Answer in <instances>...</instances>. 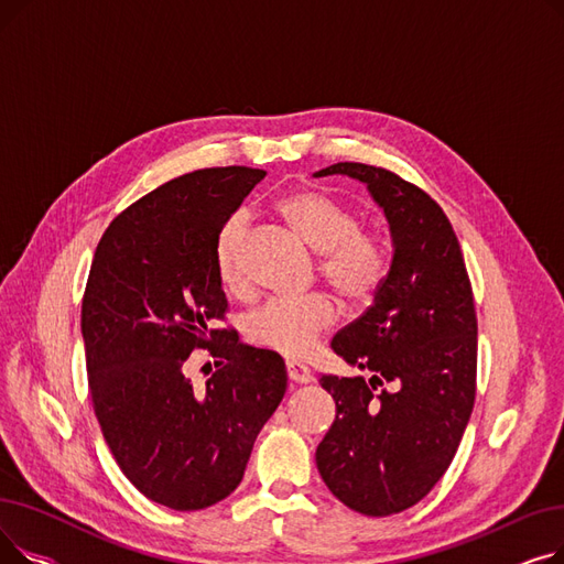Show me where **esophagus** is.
<instances>
[{"instance_id":"34e87169","label":"esophagus","mask_w":564,"mask_h":564,"mask_svg":"<svg viewBox=\"0 0 564 564\" xmlns=\"http://www.w3.org/2000/svg\"><path fill=\"white\" fill-rule=\"evenodd\" d=\"M288 379H290V383H297V387H302V383H311L313 381V372L306 366L288 364Z\"/></svg>"}]
</instances>
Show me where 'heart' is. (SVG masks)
Returning a JSON list of instances; mask_svg holds the SVG:
<instances>
[{
  "label": "heart",
  "instance_id": "heart-1",
  "mask_svg": "<svg viewBox=\"0 0 564 564\" xmlns=\"http://www.w3.org/2000/svg\"><path fill=\"white\" fill-rule=\"evenodd\" d=\"M281 213L306 245L322 253L319 274L349 304L370 302L389 272V253L381 237L359 228V217L349 207L319 192H297L281 203ZM251 219L235 213L217 237V272L221 283L240 292L247 285L245 247ZM336 306L327 294H313L302 302L274 300L247 317V336L253 345L288 359H306L319 338L336 322Z\"/></svg>",
  "mask_w": 564,
  "mask_h": 564
}]
</instances>
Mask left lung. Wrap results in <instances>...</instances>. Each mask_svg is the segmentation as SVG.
Here are the masks:
<instances>
[{
  "label": "left lung",
  "instance_id": "left-lung-1",
  "mask_svg": "<svg viewBox=\"0 0 564 564\" xmlns=\"http://www.w3.org/2000/svg\"><path fill=\"white\" fill-rule=\"evenodd\" d=\"M368 185L389 219L391 270L332 349L368 377L322 375L336 421L315 462L332 494L366 517L398 514L448 470L476 402L478 317L457 235L421 187L359 162L315 173Z\"/></svg>",
  "mask_w": 564,
  "mask_h": 564
}]
</instances>
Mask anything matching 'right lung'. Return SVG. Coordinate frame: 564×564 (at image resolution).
Listing matches in <instances>:
<instances>
[{"instance_id":"add662e5","label":"right lung","mask_w":564,"mask_h":564,"mask_svg":"<svg viewBox=\"0 0 564 564\" xmlns=\"http://www.w3.org/2000/svg\"><path fill=\"white\" fill-rule=\"evenodd\" d=\"M267 171L219 166L145 194L100 237L82 300L88 391L126 478L177 512L210 508L242 482L288 387L276 351L213 329L228 311L217 237ZM220 361L194 388L186 361Z\"/></svg>"}]
</instances>
